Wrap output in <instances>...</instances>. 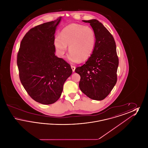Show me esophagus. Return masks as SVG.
I'll use <instances>...</instances> for the list:
<instances>
[{
	"instance_id": "obj_1",
	"label": "esophagus",
	"mask_w": 148,
	"mask_h": 148,
	"mask_svg": "<svg viewBox=\"0 0 148 148\" xmlns=\"http://www.w3.org/2000/svg\"><path fill=\"white\" fill-rule=\"evenodd\" d=\"M71 68L72 71H73V72H74V71H75V66H73V65H71Z\"/></svg>"
}]
</instances>
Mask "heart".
Returning <instances> with one entry per match:
<instances>
[{"instance_id":"b5f03b06","label":"heart","mask_w":148,"mask_h":148,"mask_svg":"<svg viewBox=\"0 0 148 148\" xmlns=\"http://www.w3.org/2000/svg\"><path fill=\"white\" fill-rule=\"evenodd\" d=\"M54 43L60 56H64L68 46L71 62H85L91 56L95 49L96 35L90 27L71 24L62 30L59 38H56Z\"/></svg>"}]
</instances>
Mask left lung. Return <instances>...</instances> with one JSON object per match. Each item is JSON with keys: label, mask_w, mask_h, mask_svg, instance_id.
<instances>
[{"label": "left lung", "mask_w": 148, "mask_h": 148, "mask_svg": "<svg viewBox=\"0 0 148 148\" xmlns=\"http://www.w3.org/2000/svg\"><path fill=\"white\" fill-rule=\"evenodd\" d=\"M89 23L96 35L93 53L86 62L75 71L80 76L79 88L88 97L101 100L109 94L117 81L119 59L115 42L107 29L96 19Z\"/></svg>", "instance_id": "left-lung-1"}]
</instances>
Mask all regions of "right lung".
I'll use <instances>...</instances> for the list:
<instances>
[{
  "instance_id": "obj_1",
  "label": "right lung",
  "mask_w": 148,
  "mask_h": 148,
  "mask_svg": "<svg viewBox=\"0 0 148 148\" xmlns=\"http://www.w3.org/2000/svg\"><path fill=\"white\" fill-rule=\"evenodd\" d=\"M61 17L30 29L17 55L21 84L29 96L45 105L61 96L64 83L72 74L71 65L55 55V32Z\"/></svg>"
}]
</instances>
